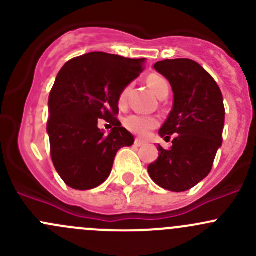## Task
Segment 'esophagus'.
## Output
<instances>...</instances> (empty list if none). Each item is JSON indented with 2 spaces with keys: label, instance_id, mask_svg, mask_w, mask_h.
Wrapping results in <instances>:
<instances>
[{
  "label": "esophagus",
  "instance_id": "esophagus-1",
  "mask_svg": "<svg viewBox=\"0 0 256 256\" xmlns=\"http://www.w3.org/2000/svg\"><path fill=\"white\" fill-rule=\"evenodd\" d=\"M144 144H146V142H144V141H142V140H140V138H136V140H135V146L136 147H141V146H144Z\"/></svg>",
  "mask_w": 256,
  "mask_h": 256
}]
</instances>
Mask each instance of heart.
<instances>
[{"label": "heart", "instance_id": "obj_1", "mask_svg": "<svg viewBox=\"0 0 256 256\" xmlns=\"http://www.w3.org/2000/svg\"><path fill=\"white\" fill-rule=\"evenodd\" d=\"M147 85L150 86V89L154 92L158 98L164 99L168 95L170 92V84L164 76H158V74H151V76H147L146 79ZM128 89L130 86H125L121 92L118 94V106L122 108L125 106L126 100H128ZM124 125L128 128L130 132L135 134L138 136H147L148 132L154 128H156L158 126V120L154 116H146V115H140V114H132V115H128V118L124 120Z\"/></svg>", "mask_w": 256, "mask_h": 256}]
</instances>
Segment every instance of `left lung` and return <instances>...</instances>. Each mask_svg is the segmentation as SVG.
Returning a JSON list of instances; mask_svg holds the SVG:
<instances>
[{
  "label": "left lung",
  "mask_w": 256,
  "mask_h": 256,
  "mask_svg": "<svg viewBox=\"0 0 256 256\" xmlns=\"http://www.w3.org/2000/svg\"><path fill=\"white\" fill-rule=\"evenodd\" d=\"M154 69L167 78L174 94V109L160 130L172 147L158 146L160 156L148 166L150 177L160 187L184 192L207 177L223 141V95L216 82L190 59L157 62Z\"/></svg>",
  "instance_id": "8db88e82"
}]
</instances>
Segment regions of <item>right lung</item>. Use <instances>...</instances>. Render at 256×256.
Instances as JSON below:
<instances>
[{"label":"right lung","mask_w":256,"mask_h":256,"mask_svg":"<svg viewBox=\"0 0 256 256\" xmlns=\"http://www.w3.org/2000/svg\"><path fill=\"white\" fill-rule=\"evenodd\" d=\"M144 62L92 52L66 62L56 76L47 131L52 161L70 188L88 190L102 184L118 150L135 141L118 121V98L142 73ZM100 120L112 125L109 136L97 128Z\"/></svg>","instance_id":"obj_1"}]
</instances>
